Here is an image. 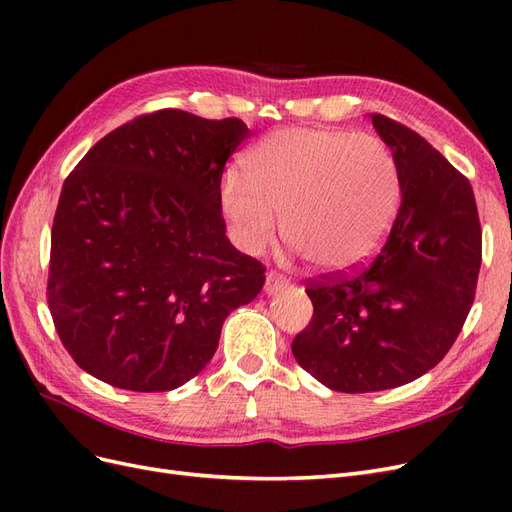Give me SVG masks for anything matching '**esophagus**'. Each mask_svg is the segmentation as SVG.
Here are the masks:
<instances>
[{
  "label": "esophagus",
  "instance_id": "1",
  "mask_svg": "<svg viewBox=\"0 0 512 512\" xmlns=\"http://www.w3.org/2000/svg\"><path fill=\"white\" fill-rule=\"evenodd\" d=\"M288 286V282L284 280V277H280L277 273H269L267 275V282H265V292H269V294H275V292H280V290H284Z\"/></svg>",
  "mask_w": 512,
  "mask_h": 512
}]
</instances>
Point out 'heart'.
I'll return each instance as SVG.
<instances>
[{
    "mask_svg": "<svg viewBox=\"0 0 512 512\" xmlns=\"http://www.w3.org/2000/svg\"><path fill=\"white\" fill-rule=\"evenodd\" d=\"M222 183L232 239L265 252L282 220L286 245L324 273H344L378 252L395 220L399 179L376 136L324 128L269 134Z\"/></svg>",
    "mask_w": 512,
    "mask_h": 512,
    "instance_id": "b5f03b06",
    "label": "heart"
}]
</instances>
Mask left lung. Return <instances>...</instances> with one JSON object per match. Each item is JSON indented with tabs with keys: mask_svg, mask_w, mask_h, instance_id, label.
Segmentation results:
<instances>
[{
	"mask_svg": "<svg viewBox=\"0 0 512 512\" xmlns=\"http://www.w3.org/2000/svg\"><path fill=\"white\" fill-rule=\"evenodd\" d=\"M401 185L382 250L350 273L305 282L314 316L292 339L297 363L339 393L408 384L455 344L483 260L470 181L404 123L371 113Z\"/></svg>",
	"mask_w": 512,
	"mask_h": 512,
	"instance_id": "8db88e82",
	"label": "left lung"
}]
</instances>
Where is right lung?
I'll list each match as a JSON object with an SVG mask.
<instances>
[{
	"mask_svg": "<svg viewBox=\"0 0 512 512\" xmlns=\"http://www.w3.org/2000/svg\"><path fill=\"white\" fill-rule=\"evenodd\" d=\"M250 136L237 117L162 108L123 123L66 177L46 299L61 344L94 378L173 391L205 369L226 316L265 267L226 237L222 175Z\"/></svg>",
	"mask_w": 512,
	"mask_h": 512,
	"instance_id": "right-lung-1",
	"label": "right lung"
}]
</instances>
